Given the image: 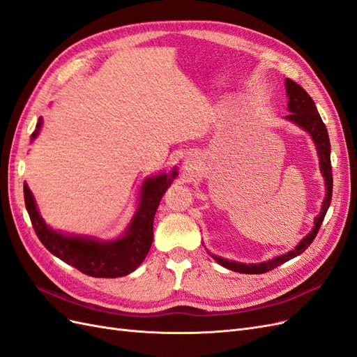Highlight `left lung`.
Returning a JSON list of instances; mask_svg holds the SVG:
<instances>
[{
    "instance_id": "8db88e82",
    "label": "left lung",
    "mask_w": 357,
    "mask_h": 357,
    "mask_svg": "<svg viewBox=\"0 0 357 357\" xmlns=\"http://www.w3.org/2000/svg\"><path fill=\"white\" fill-rule=\"evenodd\" d=\"M286 92L289 96V105L287 109L290 112V114L286 116L287 121L296 123L298 126H301L304 131H307L312 142L316 144L317 149V155H319V162H320V171L323 177H325V185H326V197L325 201L321 204V210L319 213L317 218L314 219V226L308 235H305L304 238L299 241V244L282 256H277L274 259H269L266 262H261V264H241V262H235V261H228V259L219 257L215 255H211L213 259L218 264H220L222 266L231 269V271L235 273H241V274H264L271 271V269L277 268L278 265H282L290 259H294L296 256H299L301 253H304L307 250V247L314 241L316 235L320 229V225L325 219L326 211L331 205V199H332V167H331V142H329V135H328V129L323 123L321 117L316 109V104L312 101L311 96L301 88L298 83H295L294 80L286 79Z\"/></svg>"
}]
</instances>
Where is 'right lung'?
<instances>
[{"instance_id":"obj_1","label":"right lung","mask_w":357,"mask_h":357,"mask_svg":"<svg viewBox=\"0 0 357 357\" xmlns=\"http://www.w3.org/2000/svg\"><path fill=\"white\" fill-rule=\"evenodd\" d=\"M40 128L41 117L37 129L31 135L32 139L38 135ZM176 176H178L177 171L172 169L171 174L162 172L144 180L135 215L121 238L113 241H100L83 235H63L53 231L40 215L26 183H24V197L38 240L52 255L86 275L116 278L131 274L146 259L153 241V219L158 205Z\"/></svg>"}]
</instances>
